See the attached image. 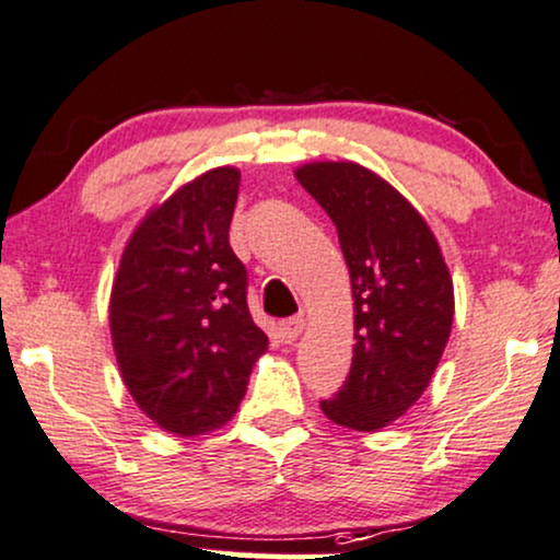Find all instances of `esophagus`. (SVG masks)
Listing matches in <instances>:
<instances>
[{
	"instance_id": "obj_1",
	"label": "esophagus",
	"mask_w": 560,
	"mask_h": 560,
	"mask_svg": "<svg viewBox=\"0 0 560 560\" xmlns=\"http://www.w3.org/2000/svg\"><path fill=\"white\" fill-rule=\"evenodd\" d=\"M303 326H306V322H303L301 316H293V318H285V322H280L278 331H280V339L285 345H293L298 337H301Z\"/></svg>"
}]
</instances>
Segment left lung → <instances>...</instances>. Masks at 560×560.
Here are the masks:
<instances>
[{
	"label": "left lung",
	"mask_w": 560,
	"mask_h": 560,
	"mask_svg": "<svg viewBox=\"0 0 560 560\" xmlns=\"http://www.w3.org/2000/svg\"><path fill=\"white\" fill-rule=\"evenodd\" d=\"M295 177L337 226L354 298L352 368L322 411L375 432L424 394L453 326V280L424 218L386 179L352 162Z\"/></svg>",
	"instance_id": "8db88e82"
}]
</instances>
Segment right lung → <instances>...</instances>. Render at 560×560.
<instances>
[{"label":"right lung","instance_id":"obj_1","mask_svg":"<svg viewBox=\"0 0 560 560\" xmlns=\"http://www.w3.org/2000/svg\"><path fill=\"white\" fill-rule=\"evenodd\" d=\"M238 172L218 166L151 210L122 252L110 331L122 381L166 432L226 424L267 334L246 306V267L229 244Z\"/></svg>","mask_w":560,"mask_h":560}]
</instances>
